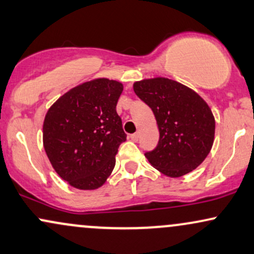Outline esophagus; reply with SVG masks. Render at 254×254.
<instances>
[{"instance_id":"1","label":"esophagus","mask_w":254,"mask_h":254,"mask_svg":"<svg viewBox=\"0 0 254 254\" xmlns=\"http://www.w3.org/2000/svg\"><path fill=\"white\" fill-rule=\"evenodd\" d=\"M130 139H132L133 141H138V140H139V132L132 134V135H130Z\"/></svg>"}]
</instances>
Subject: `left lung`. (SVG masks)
<instances>
[{"mask_svg":"<svg viewBox=\"0 0 254 254\" xmlns=\"http://www.w3.org/2000/svg\"><path fill=\"white\" fill-rule=\"evenodd\" d=\"M134 92L152 109L159 142L145 153L154 169L182 177L203 163L213 147L215 118L196 91L177 80L154 77L134 82Z\"/></svg>","mask_w":254,"mask_h":254,"instance_id":"8db88e82","label":"left lung"}]
</instances>
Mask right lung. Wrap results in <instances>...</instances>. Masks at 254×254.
I'll return each instance as SVG.
<instances>
[{
  "mask_svg": "<svg viewBox=\"0 0 254 254\" xmlns=\"http://www.w3.org/2000/svg\"><path fill=\"white\" fill-rule=\"evenodd\" d=\"M122 90L118 80H88L62 95L45 115V152L59 177L76 189H98L114 169L126 141L116 113Z\"/></svg>",
  "mask_w": 254,
  "mask_h": 254,
  "instance_id": "1",
  "label": "right lung"
}]
</instances>
